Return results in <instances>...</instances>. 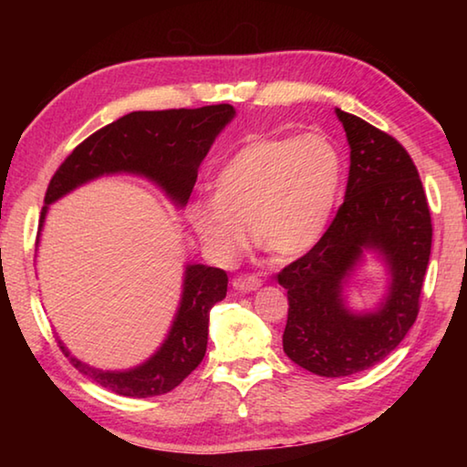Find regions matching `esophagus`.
<instances>
[{
    "instance_id": "1",
    "label": "esophagus",
    "mask_w": 467,
    "mask_h": 467,
    "mask_svg": "<svg viewBox=\"0 0 467 467\" xmlns=\"http://www.w3.org/2000/svg\"><path fill=\"white\" fill-rule=\"evenodd\" d=\"M259 286H262V278H257V275H239L233 280V288L239 292H253Z\"/></svg>"
}]
</instances>
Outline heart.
Listing matches in <instances>:
<instances>
[{
	"label": "heart",
	"instance_id": "b5f03b06",
	"mask_svg": "<svg viewBox=\"0 0 467 467\" xmlns=\"http://www.w3.org/2000/svg\"><path fill=\"white\" fill-rule=\"evenodd\" d=\"M339 183L342 156L329 138L255 136L218 171L214 200L189 202L185 220L218 262L243 249L244 224L274 257H296L326 233Z\"/></svg>",
	"mask_w": 467,
	"mask_h": 467
}]
</instances>
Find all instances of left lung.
Masks as SVG:
<instances>
[{"label": "left lung", "mask_w": 467, "mask_h": 467, "mask_svg": "<svg viewBox=\"0 0 467 467\" xmlns=\"http://www.w3.org/2000/svg\"><path fill=\"white\" fill-rule=\"evenodd\" d=\"M350 146L344 203L315 247L278 274L288 290L286 357L319 377L377 365L414 326L431 257L432 224L422 181L406 148L360 117L336 109ZM382 259L390 284L373 312H352L343 288L364 261Z\"/></svg>", "instance_id": "1"}]
</instances>
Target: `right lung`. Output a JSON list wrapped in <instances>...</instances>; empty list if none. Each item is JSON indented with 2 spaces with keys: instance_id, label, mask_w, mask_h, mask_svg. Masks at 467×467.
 I'll return each mask as SVG.
<instances>
[{
  "instance_id": "obj_1",
  "label": "right lung",
  "mask_w": 467,
  "mask_h": 467,
  "mask_svg": "<svg viewBox=\"0 0 467 467\" xmlns=\"http://www.w3.org/2000/svg\"><path fill=\"white\" fill-rule=\"evenodd\" d=\"M236 110L231 105L202 109L133 110L84 140L55 172L45 193L38 234L49 205L84 183L105 175H138L152 181L164 195L185 208L193 192L197 169ZM38 243V239H36ZM228 275L220 267L187 264L179 309L161 348L141 365L125 370H102L63 354L94 383L125 398H152L169 393L205 357L210 309L226 296Z\"/></svg>"
}]
</instances>
